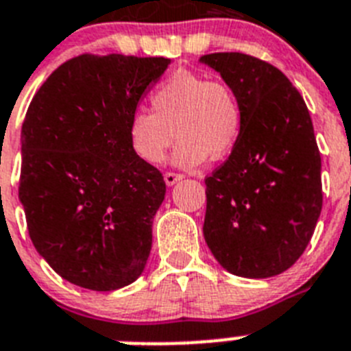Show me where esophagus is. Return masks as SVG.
<instances>
[{
  "label": "esophagus",
  "instance_id": "esophagus-1",
  "mask_svg": "<svg viewBox=\"0 0 351 351\" xmlns=\"http://www.w3.org/2000/svg\"><path fill=\"white\" fill-rule=\"evenodd\" d=\"M182 178H184V175H180V173H171V171H167L166 175H164V180H166L167 185H175L176 182H180Z\"/></svg>",
  "mask_w": 351,
  "mask_h": 351
}]
</instances>
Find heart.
<instances>
[{
    "instance_id": "obj_1",
    "label": "heart",
    "mask_w": 351,
    "mask_h": 351,
    "mask_svg": "<svg viewBox=\"0 0 351 351\" xmlns=\"http://www.w3.org/2000/svg\"><path fill=\"white\" fill-rule=\"evenodd\" d=\"M151 108L135 110L128 122L131 151L142 162L164 160L176 136L175 162L195 167L210 156L220 160L240 141L243 111L236 92L220 79L176 72L151 92Z\"/></svg>"
}]
</instances>
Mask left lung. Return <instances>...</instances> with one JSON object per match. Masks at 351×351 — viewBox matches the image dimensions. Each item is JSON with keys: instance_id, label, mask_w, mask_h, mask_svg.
I'll use <instances>...</instances> for the list:
<instances>
[{"instance_id": "8db88e82", "label": "left lung", "mask_w": 351, "mask_h": 351, "mask_svg": "<svg viewBox=\"0 0 351 351\" xmlns=\"http://www.w3.org/2000/svg\"><path fill=\"white\" fill-rule=\"evenodd\" d=\"M240 99L243 130L205 178L204 238L230 274L272 278L303 254L323 207L321 155L301 93L281 70L241 52L202 56Z\"/></svg>"}]
</instances>
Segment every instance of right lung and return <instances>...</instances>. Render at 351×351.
I'll use <instances>...</instances> for the list:
<instances>
[{
    "mask_svg": "<svg viewBox=\"0 0 351 351\" xmlns=\"http://www.w3.org/2000/svg\"><path fill=\"white\" fill-rule=\"evenodd\" d=\"M167 64L82 53L53 70L28 106L19 176L28 234L77 287L122 289L146 267L166 182L131 151L128 122Z\"/></svg>",
    "mask_w": 351,
    "mask_h": 351,
    "instance_id": "1",
    "label": "right lung"
}]
</instances>
